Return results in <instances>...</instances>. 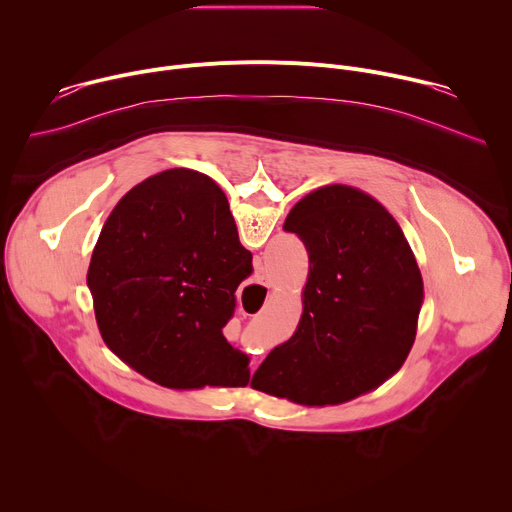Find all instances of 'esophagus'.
<instances>
[{"instance_id":"obj_1","label":"esophagus","mask_w":512,"mask_h":512,"mask_svg":"<svg viewBox=\"0 0 512 512\" xmlns=\"http://www.w3.org/2000/svg\"><path fill=\"white\" fill-rule=\"evenodd\" d=\"M259 279H261V281H257V283H255V285H257V287H261V289H263V287H267V283H265V281H263V279H265V277H263V275H259Z\"/></svg>"}]
</instances>
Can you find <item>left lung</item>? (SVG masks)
Listing matches in <instances>:
<instances>
[{
	"label": "left lung",
	"mask_w": 512,
	"mask_h": 512,
	"mask_svg": "<svg viewBox=\"0 0 512 512\" xmlns=\"http://www.w3.org/2000/svg\"><path fill=\"white\" fill-rule=\"evenodd\" d=\"M174 168L129 192L182 188ZM283 229L310 257L304 314L275 346L251 387L300 405H336L369 393L407 358L423 302L415 255L387 208L350 186H324L289 210Z\"/></svg>",
	"instance_id": "8db88e82"
}]
</instances>
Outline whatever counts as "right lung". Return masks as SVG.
Returning a JSON list of instances; mask_svg holds the SVG:
<instances>
[{"label":"right lung","mask_w":512,"mask_h":512,"mask_svg":"<svg viewBox=\"0 0 512 512\" xmlns=\"http://www.w3.org/2000/svg\"><path fill=\"white\" fill-rule=\"evenodd\" d=\"M225 192L190 172L170 192H127L103 225L87 283L105 344L164 387H245L249 356L223 328L253 271Z\"/></svg>","instance_id":"1"}]
</instances>
